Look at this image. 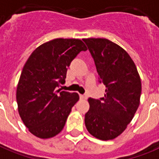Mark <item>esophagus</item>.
Returning a JSON list of instances; mask_svg holds the SVG:
<instances>
[{
  "label": "esophagus",
  "instance_id": "1",
  "mask_svg": "<svg viewBox=\"0 0 159 159\" xmlns=\"http://www.w3.org/2000/svg\"><path fill=\"white\" fill-rule=\"evenodd\" d=\"M80 98L81 100H86L88 98V97L86 95H82V94H80Z\"/></svg>",
  "mask_w": 159,
  "mask_h": 159
}]
</instances>
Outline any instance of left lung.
I'll list each match as a JSON object with an SVG mask.
<instances>
[{
    "instance_id": "1",
    "label": "left lung",
    "mask_w": 159,
    "mask_h": 159,
    "mask_svg": "<svg viewBox=\"0 0 159 159\" xmlns=\"http://www.w3.org/2000/svg\"><path fill=\"white\" fill-rule=\"evenodd\" d=\"M95 61L105 98H89L84 117L92 136L109 141L121 135L134 117L141 94V81L134 61L124 48L105 38L83 39Z\"/></svg>"
}]
</instances>
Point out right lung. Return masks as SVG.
Segmentation results:
<instances>
[{"instance_id": "add662e5", "label": "right lung", "mask_w": 159, "mask_h": 159, "mask_svg": "<svg viewBox=\"0 0 159 159\" xmlns=\"http://www.w3.org/2000/svg\"><path fill=\"white\" fill-rule=\"evenodd\" d=\"M82 50L87 47L80 39L57 38L37 47L26 61L17 86L18 111L28 131L38 138L61 132L80 99L76 93L56 89L65 82L66 68Z\"/></svg>"}]
</instances>
